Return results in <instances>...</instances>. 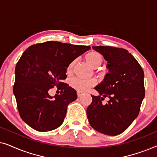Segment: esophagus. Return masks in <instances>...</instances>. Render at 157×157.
Wrapping results in <instances>:
<instances>
[{"label": "esophagus", "mask_w": 157, "mask_h": 157, "mask_svg": "<svg viewBox=\"0 0 157 157\" xmlns=\"http://www.w3.org/2000/svg\"><path fill=\"white\" fill-rule=\"evenodd\" d=\"M82 94L83 93H81V92H79V91L77 92V96H78V97H80V96H82Z\"/></svg>", "instance_id": "obj_1"}]
</instances>
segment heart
<instances>
[{
  "mask_svg": "<svg viewBox=\"0 0 157 157\" xmlns=\"http://www.w3.org/2000/svg\"><path fill=\"white\" fill-rule=\"evenodd\" d=\"M85 59L89 63L90 65L96 67L98 65H100L102 62V56L99 53L96 51H91L88 53L85 56ZM74 63L71 62L68 66V71H70L73 67ZM96 81L94 78L89 79H83L80 78H73L70 80L69 84L73 89H76V91L79 92H83L87 91L90 88L94 86L96 84Z\"/></svg>",
  "mask_w": 157,
  "mask_h": 157,
  "instance_id": "b5f03b06",
  "label": "heart"
}]
</instances>
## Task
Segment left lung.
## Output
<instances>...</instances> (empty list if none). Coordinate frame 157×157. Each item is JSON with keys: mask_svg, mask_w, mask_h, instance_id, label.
I'll return each mask as SVG.
<instances>
[{"mask_svg": "<svg viewBox=\"0 0 157 157\" xmlns=\"http://www.w3.org/2000/svg\"><path fill=\"white\" fill-rule=\"evenodd\" d=\"M108 62L109 73L94 88L86 113L92 128L109 136L123 133L138 117L145 96L144 71L127 50L112 46H92ZM109 100L102 103L104 98Z\"/></svg>", "mask_w": 157, "mask_h": 157, "instance_id": "left-lung-1", "label": "left lung"}]
</instances>
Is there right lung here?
I'll use <instances>...</instances> for the list:
<instances>
[{"instance_id":"add662e5","label":"right lung","mask_w":157,"mask_h":157,"mask_svg":"<svg viewBox=\"0 0 157 157\" xmlns=\"http://www.w3.org/2000/svg\"><path fill=\"white\" fill-rule=\"evenodd\" d=\"M91 48L59 41H46L28 48L16 64L13 93L23 121L38 132L54 130L63 124L68 105L76 91L63 83L69 64ZM61 90L53 98L48 91Z\"/></svg>"}]
</instances>
